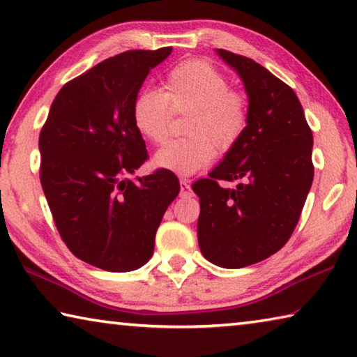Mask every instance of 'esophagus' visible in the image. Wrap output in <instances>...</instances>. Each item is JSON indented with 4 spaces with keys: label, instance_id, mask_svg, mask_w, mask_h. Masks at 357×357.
Wrapping results in <instances>:
<instances>
[{
    "label": "esophagus",
    "instance_id": "obj_1",
    "mask_svg": "<svg viewBox=\"0 0 357 357\" xmlns=\"http://www.w3.org/2000/svg\"><path fill=\"white\" fill-rule=\"evenodd\" d=\"M179 184H181V193H179V195L183 197V198L190 197V195H192V190H190L189 181H187V179H181Z\"/></svg>",
    "mask_w": 357,
    "mask_h": 357
}]
</instances>
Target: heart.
Instances as JSON below:
<instances>
[{
    "instance_id": "obj_1",
    "label": "heart",
    "mask_w": 357,
    "mask_h": 357,
    "mask_svg": "<svg viewBox=\"0 0 357 357\" xmlns=\"http://www.w3.org/2000/svg\"><path fill=\"white\" fill-rule=\"evenodd\" d=\"M174 112H189L184 132L154 155V164L179 176H190L213 164L217 151L238 143L249 121L245 98L229 89L228 78L204 59H189L168 72L164 91L146 88L135 96L132 118L149 142L167 140Z\"/></svg>"
}]
</instances>
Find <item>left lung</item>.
I'll use <instances>...</instances> for the list:
<instances>
[{"label": "left lung", "instance_id": "8db88e82", "mask_svg": "<svg viewBox=\"0 0 357 357\" xmlns=\"http://www.w3.org/2000/svg\"><path fill=\"white\" fill-rule=\"evenodd\" d=\"M249 98V121L209 178L192 184L200 198L197 234L203 257L238 269L279 252L291 236L313 181V135L298 96L250 58L219 48ZM240 179L234 190L220 180Z\"/></svg>", "mask_w": 357, "mask_h": 357}]
</instances>
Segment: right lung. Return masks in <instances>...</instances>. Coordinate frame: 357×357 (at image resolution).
Masks as SVG:
<instances>
[{"instance_id":"obj_1","label":"right lung","mask_w":357,"mask_h":357,"mask_svg":"<svg viewBox=\"0 0 357 357\" xmlns=\"http://www.w3.org/2000/svg\"><path fill=\"white\" fill-rule=\"evenodd\" d=\"M170 53L172 47L129 50L68 82L39 135L40 184L59 236L77 258L108 273L148 263L179 193L176 174L164 168L126 178L148 159L132 104Z\"/></svg>"}]
</instances>
